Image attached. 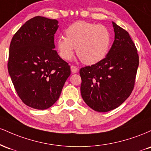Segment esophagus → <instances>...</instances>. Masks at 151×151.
Masks as SVG:
<instances>
[{"label": "esophagus", "instance_id": "esophagus-1", "mask_svg": "<svg viewBox=\"0 0 151 151\" xmlns=\"http://www.w3.org/2000/svg\"><path fill=\"white\" fill-rule=\"evenodd\" d=\"M70 68H71V71H72V73H77V72H78V68L77 67H75V66L72 65L70 67Z\"/></svg>", "mask_w": 151, "mask_h": 151}]
</instances>
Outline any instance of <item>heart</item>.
<instances>
[{"instance_id":"obj_1","label":"heart","mask_w":151,"mask_h":151,"mask_svg":"<svg viewBox=\"0 0 151 151\" xmlns=\"http://www.w3.org/2000/svg\"><path fill=\"white\" fill-rule=\"evenodd\" d=\"M66 37L60 36L56 47L60 58L69 60L76 48L77 56L88 65L103 60L110 48L111 34L105 26L85 21L74 22L65 31Z\"/></svg>"}]
</instances>
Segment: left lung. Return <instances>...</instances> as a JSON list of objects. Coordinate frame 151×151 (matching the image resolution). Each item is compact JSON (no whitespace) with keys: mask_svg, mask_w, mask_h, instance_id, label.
<instances>
[{"mask_svg":"<svg viewBox=\"0 0 151 151\" xmlns=\"http://www.w3.org/2000/svg\"><path fill=\"white\" fill-rule=\"evenodd\" d=\"M114 41L106 57L79 71L81 94L91 109L107 112L119 107L131 95L139 59L129 32L112 22Z\"/></svg>","mask_w":151,"mask_h":151,"instance_id":"1","label":"left lung"}]
</instances>
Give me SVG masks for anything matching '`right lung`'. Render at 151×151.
Returning a JSON list of instances; mask_svg holds the SVG:
<instances>
[{"instance_id":"1","label":"right lung","mask_w":151,"mask_h":151,"mask_svg":"<svg viewBox=\"0 0 151 151\" xmlns=\"http://www.w3.org/2000/svg\"><path fill=\"white\" fill-rule=\"evenodd\" d=\"M58 22L34 17L17 31L10 42L8 73L19 97L31 108L52 106L70 75V65L54 50Z\"/></svg>"}]
</instances>
